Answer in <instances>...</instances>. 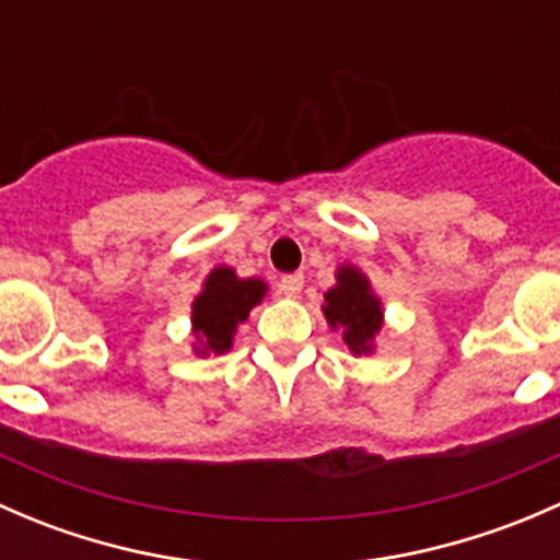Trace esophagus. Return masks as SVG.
I'll return each mask as SVG.
<instances>
[{"label": "esophagus", "instance_id": "1", "mask_svg": "<svg viewBox=\"0 0 560 560\" xmlns=\"http://www.w3.org/2000/svg\"><path fill=\"white\" fill-rule=\"evenodd\" d=\"M279 290H281V295L298 298V295H301V290H303V276L301 273L284 276V279L279 281Z\"/></svg>", "mask_w": 560, "mask_h": 560}]
</instances>
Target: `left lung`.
<instances>
[{
  "mask_svg": "<svg viewBox=\"0 0 560 560\" xmlns=\"http://www.w3.org/2000/svg\"><path fill=\"white\" fill-rule=\"evenodd\" d=\"M322 308L330 327H341L343 341L352 352H371V338L382 327V308L360 270H338V284L327 292Z\"/></svg>",
  "mask_w": 560,
  "mask_h": 560,
  "instance_id": "obj_1",
  "label": "left lung"
}]
</instances>
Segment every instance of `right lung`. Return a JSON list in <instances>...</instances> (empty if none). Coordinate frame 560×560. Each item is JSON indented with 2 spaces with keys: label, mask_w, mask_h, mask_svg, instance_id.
<instances>
[{
  "label": "right lung",
  "mask_w": 560,
  "mask_h": 560,
  "mask_svg": "<svg viewBox=\"0 0 560 560\" xmlns=\"http://www.w3.org/2000/svg\"><path fill=\"white\" fill-rule=\"evenodd\" d=\"M265 295V284L257 279H238L230 268H217L206 281V290L191 306V325L202 349L222 354L233 347V332L244 322L252 306Z\"/></svg>",
  "instance_id": "obj_1"
}]
</instances>
